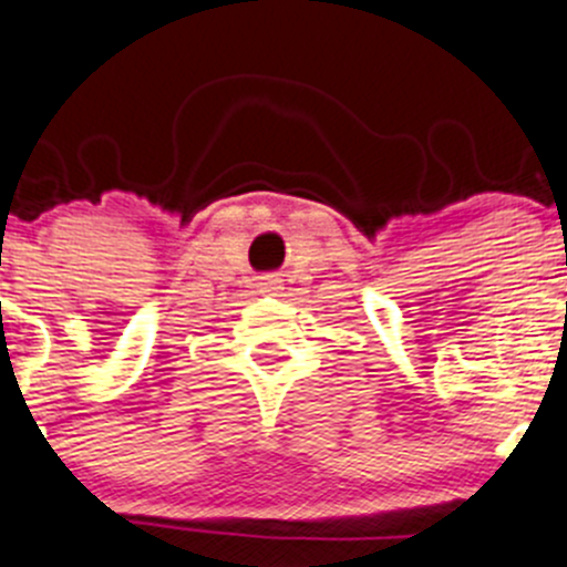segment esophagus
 <instances>
[{
    "mask_svg": "<svg viewBox=\"0 0 567 567\" xmlns=\"http://www.w3.org/2000/svg\"><path fill=\"white\" fill-rule=\"evenodd\" d=\"M258 287H261V292H275V289H280V280L278 278H264Z\"/></svg>",
    "mask_w": 567,
    "mask_h": 567,
    "instance_id": "obj_1",
    "label": "esophagus"
}]
</instances>
